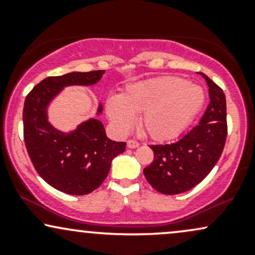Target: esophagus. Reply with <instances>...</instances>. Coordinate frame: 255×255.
I'll list each match as a JSON object with an SVG mask.
<instances>
[{"label": "esophagus", "instance_id": "34e87169", "mask_svg": "<svg viewBox=\"0 0 255 255\" xmlns=\"http://www.w3.org/2000/svg\"><path fill=\"white\" fill-rule=\"evenodd\" d=\"M140 144L136 141V140H128V141H127V146L129 148H136Z\"/></svg>", "mask_w": 255, "mask_h": 255}]
</instances>
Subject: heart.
<instances>
[{"label": "heart", "mask_w": 255, "mask_h": 255, "mask_svg": "<svg viewBox=\"0 0 255 255\" xmlns=\"http://www.w3.org/2000/svg\"><path fill=\"white\" fill-rule=\"evenodd\" d=\"M205 92L198 85L177 77H157L131 83L118 96L105 99V113L119 133L140 126L158 141L175 139L191 125L205 104Z\"/></svg>", "instance_id": "heart-1"}]
</instances>
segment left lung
<instances>
[{
  "mask_svg": "<svg viewBox=\"0 0 255 255\" xmlns=\"http://www.w3.org/2000/svg\"><path fill=\"white\" fill-rule=\"evenodd\" d=\"M209 86L210 104L198 126L177 141L151 145L153 162L144 169L148 183L162 194L187 192L212 170L227 139V102L223 90L200 73Z\"/></svg>",
  "mask_w": 255,
  "mask_h": 255,
  "instance_id": "1",
  "label": "left lung"
}]
</instances>
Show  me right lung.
Returning <instances> with one entry per match:
<instances>
[{
  "label": "right lung",
  "instance_id": "obj_1",
  "mask_svg": "<svg viewBox=\"0 0 255 255\" xmlns=\"http://www.w3.org/2000/svg\"><path fill=\"white\" fill-rule=\"evenodd\" d=\"M104 71L72 72L40 81L24 104V139L32 164L51 187L67 194L85 195L98 188L108 176L111 162L126 150V142L110 140L104 126L92 118L68 133L48 120V108L68 86H92ZM103 107L98 104L97 114Z\"/></svg>",
  "mask_w": 255,
  "mask_h": 255
}]
</instances>
